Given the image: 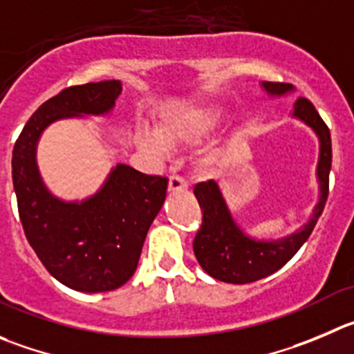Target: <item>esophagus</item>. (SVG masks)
Listing matches in <instances>:
<instances>
[{"label":"esophagus","mask_w":354,"mask_h":354,"mask_svg":"<svg viewBox=\"0 0 354 354\" xmlns=\"http://www.w3.org/2000/svg\"><path fill=\"white\" fill-rule=\"evenodd\" d=\"M187 189V183L184 177L180 175H171L170 180H168V191L170 193H180V191Z\"/></svg>","instance_id":"esophagus-1"}]
</instances>
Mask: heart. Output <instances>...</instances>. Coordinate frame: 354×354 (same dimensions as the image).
Segmentation results:
<instances>
[{
  "label": "heart",
  "instance_id": "1",
  "mask_svg": "<svg viewBox=\"0 0 354 354\" xmlns=\"http://www.w3.org/2000/svg\"><path fill=\"white\" fill-rule=\"evenodd\" d=\"M222 120V113L217 107H191V109L180 111L177 114L161 120L158 124V137L151 133L140 136V146L153 153H163L165 146L180 147L191 146L200 142L207 136H210L218 127ZM218 158L217 147H210L205 151L201 163L212 165Z\"/></svg>",
  "mask_w": 354,
  "mask_h": 354
}]
</instances>
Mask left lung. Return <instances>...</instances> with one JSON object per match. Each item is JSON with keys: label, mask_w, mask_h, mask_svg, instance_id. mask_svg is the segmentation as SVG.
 <instances>
[{"label": "left lung", "mask_w": 354, "mask_h": 354, "mask_svg": "<svg viewBox=\"0 0 354 354\" xmlns=\"http://www.w3.org/2000/svg\"><path fill=\"white\" fill-rule=\"evenodd\" d=\"M262 86L272 95L290 92V83L264 82ZM294 116L308 123L319 137V201L311 221L299 233L276 241H257L243 234L225 207L215 180L194 186V196L200 203L201 225L193 241V250L205 272L225 283H252L283 268L304 241L311 236L316 222L325 208L328 198V175L332 168L330 130L322 120L318 111L306 97H299L294 106Z\"/></svg>", "instance_id": "8db88e82"}]
</instances>
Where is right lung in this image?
<instances>
[{
  "label": "right lung",
  "mask_w": 354,
  "mask_h": 354,
  "mask_svg": "<svg viewBox=\"0 0 354 354\" xmlns=\"http://www.w3.org/2000/svg\"><path fill=\"white\" fill-rule=\"evenodd\" d=\"M120 92L118 80L64 88L35 111L13 146V189L29 245L55 280L90 294L116 290L132 278L168 179L118 165L95 196L66 203L39 179L36 142L52 121L107 113Z\"/></svg>",
  "instance_id": "1"
}]
</instances>
